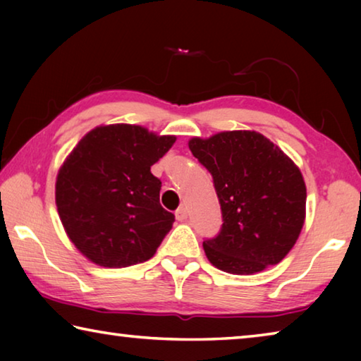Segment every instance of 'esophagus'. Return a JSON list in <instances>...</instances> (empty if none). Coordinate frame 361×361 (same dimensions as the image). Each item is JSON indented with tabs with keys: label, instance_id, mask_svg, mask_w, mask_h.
I'll return each mask as SVG.
<instances>
[{
	"label": "esophagus",
	"instance_id": "1",
	"mask_svg": "<svg viewBox=\"0 0 361 361\" xmlns=\"http://www.w3.org/2000/svg\"><path fill=\"white\" fill-rule=\"evenodd\" d=\"M175 216H176V219H178V221H185V219L188 218V210H186V207H178V209H176V212H175Z\"/></svg>",
	"mask_w": 361,
	"mask_h": 361
}]
</instances>
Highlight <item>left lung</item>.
<instances>
[{"label":"left lung","mask_w":361,"mask_h":361,"mask_svg":"<svg viewBox=\"0 0 361 361\" xmlns=\"http://www.w3.org/2000/svg\"><path fill=\"white\" fill-rule=\"evenodd\" d=\"M189 149L210 172L221 207V229L204 240L212 264L248 276L282 261L302 229L307 197L291 159L250 130L192 138Z\"/></svg>","instance_id":"left-lung-1"}]
</instances>
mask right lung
Masks as SVG:
<instances>
[{"label":"right lung","instance_id":"1","mask_svg":"<svg viewBox=\"0 0 361 361\" xmlns=\"http://www.w3.org/2000/svg\"><path fill=\"white\" fill-rule=\"evenodd\" d=\"M175 137L143 127H97L60 169L56 202L76 248L103 267L148 261L175 221L159 204L162 183L151 173Z\"/></svg>","mask_w":361,"mask_h":361}]
</instances>
